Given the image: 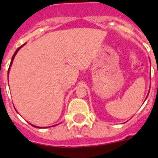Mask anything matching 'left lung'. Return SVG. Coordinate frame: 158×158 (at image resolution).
Here are the masks:
<instances>
[{
  "label": "left lung",
  "instance_id": "left-lung-1",
  "mask_svg": "<svg viewBox=\"0 0 158 158\" xmlns=\"http://www.w3.org/2000/svg\"><path fill=\"white\" fill-rule=\"evenodd\" d=\"M148 95H149V94H148ZM146 98H147V97H146Z\"/></svg>",
  "mask_w": 158,
  "mask_h": 158
}]
</instances>
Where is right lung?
Returning <instances> with one entry per match:
<instances>
[{
  "instance_id": "add662e5",
  "label": "right lung",
  "mask_w": 158,
  "mask_h": 158,
  "mask_svg": "<svg viewBox=\"0 0 158 158\" xmlns=\"http://www.w3.org/2000/svg\"><path fill=\"white\" fill-rule=\"evenodd\" d=\"M25 45V43L24 44H23V45L22 46H20V47H19V48L17 49V50H16V52L14 53V54H13V56H12V60H11V63H10V65H9V69H8V73H9V69H10V67H11V65H12V62H13V60H14V58H15V56H16V54H17V52L18 51H19V49L21 48L22 47H23V46ZM32 125V124H31ZM32 126L34 127H37V128H44V127H36V126H35V125H32ZM54 126H55V125H54ZM53 127V126H52Z\"/></svg>"
}]
</instances>
